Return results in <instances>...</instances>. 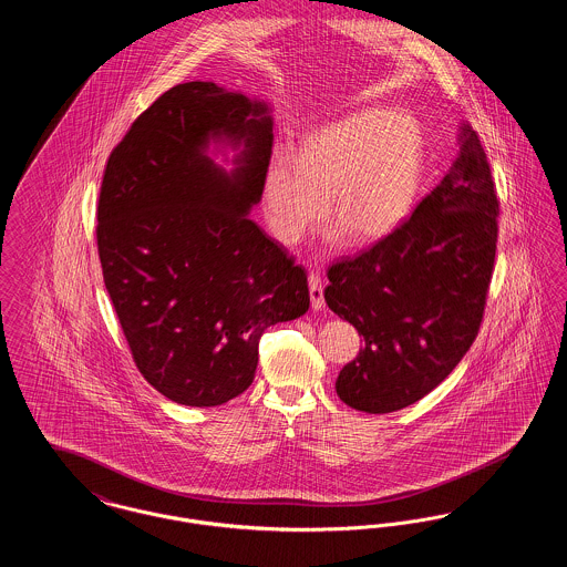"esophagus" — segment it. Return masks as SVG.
<instances>
[{"label":"esophagus","instance_id":"34e87169","mask_svg":"<svg viewBox=\"0 0 567 567\" xmlns=\"http://www.w3.org/2000/svg\"><path fill=\"white\" fill-rule=\"evenodd\" d=\"M308 285H310V299L312 308L321 310L324 306L323 285H321V274L317 270L308 271Z\"/></svg>","mask_w":567,"mask_h":567}]
</instances>
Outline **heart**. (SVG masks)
Returning a JSON list of instances; mask_svg holds the SVG:
<instances>
[{
    "mask_svg": "<svg viewBox=\"0 0 567 567\" xmlns=\"http://www.w3.org/2000/svg\"><path fill=\"white\" fill-rule=\"evenodd\" d=\"M423 134L408 114L365 109L306 135L293 162L271 159L264 208L271 234L296 244L323 215L357 246L391 236L410 215Z\"/></svg>",
    "mask_w": 567,
    "mask_h": 567,
    "instance_id": "obj_1",
    "label": "heart"
}]
</instances>
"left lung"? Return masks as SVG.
Instances as JSON below:
<instances>
[{"label": "left lung", "mask_w": 567, "mask_h": 567, "mask_svg": "<svg viewBox=\"0 0 567 567\" xmlns=\"http://www.w3.org/2000/svg\"><path fill=\"white\" fill-rule=\"evenodd\" d=\"M497 216L485 148L465 125L457 159L410 218L327 268V306L363 336L336 380L344 404L370 414L402 410L455 370L483 323Z\"/></svg>", "instance_id": "1"}]
</instances>
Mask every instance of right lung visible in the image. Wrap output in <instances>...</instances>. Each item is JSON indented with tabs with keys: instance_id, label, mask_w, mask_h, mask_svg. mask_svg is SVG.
Here are the masks:
<instances>
[{
	"instance_id": "right-lung-1",
	"label": "right lung",
	"mask_w": 567,
	"mask_h": 567,
	"mask_svg": "<svg viewBox=\"0 0 567 567\" xmlns=\"http://www.w3.org/2000/svg\"><path fill=\"white\" fill-rule=\"evenodd\" d=\"M210 136L245 144L227 175ZM268 106L215 82H185L112 148L97 204L104 285L135 368L176 404L244 393L259 340L310 306L308 276L248 218L271 157Z\"/></svg>"
}]
</instances>
